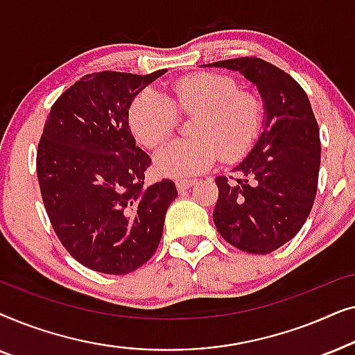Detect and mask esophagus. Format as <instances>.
<instances>
[{"label": "esophagus", "instance_id": "esophagus-1", "mask_svg": "<svg viewBox=\"0 0 355 355\" xmlns=\"http://www.w3.org/2000/svg\"><path fill=\"white\" fill-rule=\"evenodd\" d=\"M193 184H196V179H178L176 187L179 192H184V191H187L189 187H192Z\"/></svg>", "mask_w": 355, "mask_h": 355}]
</instances>
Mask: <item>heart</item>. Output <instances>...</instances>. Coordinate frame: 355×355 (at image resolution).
<instances>
[{"mask_svg": "<svg viewBox=\"0 0 355 355\" xmlns=\"http://www.w3.org/2000/svg\"><path fill=\"white\" fill-rule=\"evenodd\" d=\"M176 110L196 114L193 139L173 140L155 153V166L163 176L189 178L210 168L221 152L226 159L244 153L261 123V106L254 95L239 92L231 77L193 74L173 87V98L145 89L129 106V125L147 147L164 142L176 128Z\"/></svg>", "mask_w": 355, "mask_h": 355, "instance_id": "heart-1", "label": "heart"}]
</instances>
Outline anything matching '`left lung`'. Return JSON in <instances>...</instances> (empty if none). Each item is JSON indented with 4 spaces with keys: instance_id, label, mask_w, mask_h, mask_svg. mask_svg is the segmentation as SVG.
<instances>
[{
    "instance_id": "obj_1",
    "label": "left lung",
    "mask_w": 355,
    "mask_h": 355,
    "mask_svg": "<svg viewBox=\"0 0 355 355\" xmlns=\"http://www.w3.org/2000/svg\"><path fill=\"white\" fill-rule=\"evenodd\" d=\"M203 67L236 71L263 101V128L232 171L218 176L213 221L225 241L249 254H270L300 231L317 196L320 130L309 96L279 67L260 58H236Z\"/></svg>"
}]
</instances>
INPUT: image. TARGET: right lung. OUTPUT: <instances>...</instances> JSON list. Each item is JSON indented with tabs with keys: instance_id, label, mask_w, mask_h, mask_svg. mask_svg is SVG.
Returning <instances> with one entry per match:
<instances>
[{
	"instance_id": "right-lung-1",
	"label": "right lung",
	"mask_w": 355,
	"mask_h": 355,
	"mask_svg": "<svg viewBox=\"0 0 355 355\" xmlns=\"http://www.w3.org/2000/svg\"><path fill=\"white\" fill-rule=\"evenodd\" d=\"M166 69L147 76L95 72L51 106L37 153L43 205L61 244L87 268L125 275L158 249L169 179L145 187L152 159L135 145L129 106Z\"/></svg>"
}]
</instances>
